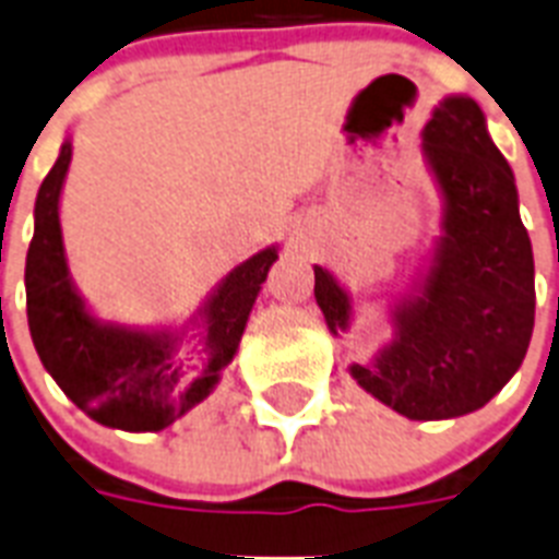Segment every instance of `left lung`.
<instances>
[{
    "mask_svg": "<svg viewBox=\"0 0 559 559\" xmlns=\"http://www.w3.org/2000/svg\"><path fill=\"white\" fill-rule=\"evenodd\" d=\"M421 157L442 198L439 235L411 287L390 301V338L370 361H353L350 376L390 411L437 421L485 407L523 365L534 333V252L514 171L476 99L448 94L433 108ZM312 270L326 330L347 333L353 295L326 266Z\"/></svg>",
    "mask_w": 559,
    "mask_h": 559,
    "instance_id": "1",
    "label": "left lung"
}]
</instances>
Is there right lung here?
Masks as SVG:
<instances>
[{"instance_id": "1", "label": "right lung", "mask_w": 559, "mask_h": 559, "mask_svg": "<svg viewBox=\"0 0 559 559\" xmlns=\"http://www.w3.org/2000/svg\"><path fill=\"white\" fill-rule=\"evenodd\" d=\"M66 138L36 192L25 261L28 326L39 361L85 416L129 433H157L198 407L233 365L278 243L217 281L183 324L134 326L99 319L68 270L59 198L71 166Z\"/></svg>"}]
</instances>
